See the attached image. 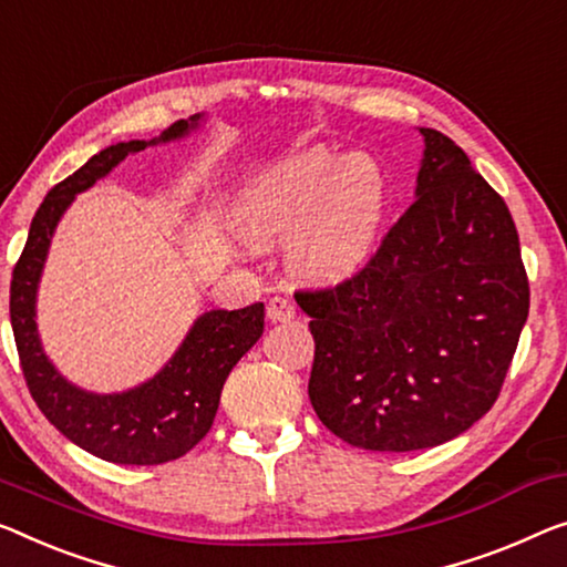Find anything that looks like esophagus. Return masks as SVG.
Masks as SVG:
<instances>
[{"label":"esophagus","mask_w":567,"mask_h":567,"mask_svg":"<svg viewBox=\"0 0 567 567\" xmlns=\"http://www.w3.org/2000/svg\"><path fill=\"white\" fill-rule=\"evenodd\" d=\"M267 318L272 323H287L295 318V306L287 298H272L267 306Z\"/></svg>","instance_id":"1"}]
</instances>
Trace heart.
<instances>
[{
    "label": "heart",
    "mask_w": 567,
    "mask_h": 567,
    "mask_svg": "<svg viewBox=\"0 0 567 567\" xmlns=\"http://www.w3.org/2000/svg\"><path fill=\"white\" fill-rule=\"evenodd\" d=\"M386 216V177L374 159L308 147L249 181L236 221L255 247L290 239V269L312 285H341L377 255Z\"/></svg>",
    "instance_id": "1"
}]
</instances>
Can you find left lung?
<instances>
[{
    "label": "left lung",
    "instance_id": "8db88e82",
    "mask_svg": "<svg viewBox=\"0 0 567 567\" xmlns=\"http://www.w3.org/2000/svg\"><path fill=\"white\" fill-rule=\"evenodd\" d=\"M415 203L364 272L298 292L320 422L364 451L453 441L492 410L529 312L517 226L453 140L420 126Z\"/></svg>",
    "mask_w": 567,
    "mask_h": 567
}]
</instances>
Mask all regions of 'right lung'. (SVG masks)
I'll list each match as a JSON object with an SVG mask.
<instances>
[{
	"instance_id": "1",
	"label": "right lung",
	"mask_w": 567,
	"mask_h": 567,
	"mask_svg": "<svg viewBox=\"0 0 567 567\" xmlns=\"http://www.w3.org/2000/svg\"><path fill=\"white\" fill-rule=\"evenodd\" d=\"M203 120V114H193L167 126L159 137L116 142L68 175L42 200L22 257L14 265L10 320L32 400L68 441L101 461L157 466L188 453L214 425L229 371L265 331V302L241 310H206L193 320L183 343L155 377L109 394L68 382L42 349L38 287L53 234L75 196L112 173L126 155L185 140L200 130Z\"/></svg>"
}]
</instances>
